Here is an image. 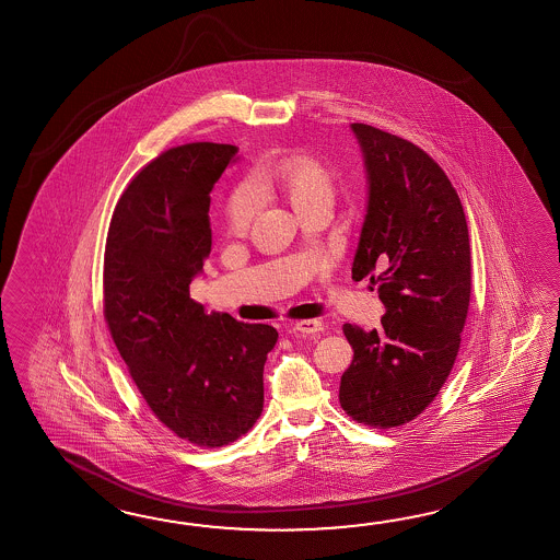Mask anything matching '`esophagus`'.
Listing matches in <instances>:
<instances>
[{
	"mask_svg": "<svg viewBox=\"0 0 560 560\" xmlns=\"http://www.w3.org/2000/svg\"><path fill=\"white\" fill-rule=\"evenodd\" d=\"M293 329L299 334H305V336H313V334H319L324 331V324L319 319H305V322H298L293 325Z\"/></svg>",
	"mask_w": 560,
	"mask_h": 560,
	"instance_id": "34e87169",
	"label": "esophagus"
}]
</instances>
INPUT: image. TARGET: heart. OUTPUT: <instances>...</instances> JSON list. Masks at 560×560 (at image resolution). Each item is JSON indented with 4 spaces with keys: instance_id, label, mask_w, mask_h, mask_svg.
I'll return each mask as SVG.
<instances>
[{
    "instance_id": "b5f03b06",
    "label": "heart",
    "mask_w": 560,
    "mask_h": 560,
    "mask_svg": "<svg viewBox=\"0 0 560 560\" xmlns=\"http://www.w3.org/2000/svg\"><path fill=\"white\" fill-rule=\"evenodd\" d=\"M265 183H273L285 192L295 211L305 209L311 202L319 199H331L334 178L322 162L310 154H289L275 162L262 174ZM259 209V197L249 187L236 188L229 200V224L235 231H245L249 226L255 212Z\"/></svg>"
}]
</instances>
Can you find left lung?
Here are the masks:
<instances>
[{
	"label": "left lung",
	"mask_w": 560,
	"mask_h": 560,
	"mask_svg": "<svg viewBox=\"0 0 560 560\" xmlns=\"http://www.w3.org/2000/svg\"><path fill=\"white\" fill-rule=\"evenodd\" d=\"M368 202L351 277H370L386 307L382 327L343 325L353 361L339 401L353 420L394 428L422 413L460 349L470 303V241L456 188L422 149L351 125Z\"/></svg>",
	"instance_id": "8db88e82"
}]
</instances>
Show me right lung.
Returning a JSON list of instances; mask_svg holds the SVG:
<instances>
[{"instance_id":"right-lung-1","label":"right lung","mask_w":560,"mask_h":560,"mask_svg":"<svg viewBox=\"0 0 560 560\" xmlns=\"http://www.w3.org/2000/svg\"><path fill=\"white\" fill-rule=\"evenodd\" d=\"M235 154L212 142L162 152L122 192L104 250L114 343L154 416L197 446H224L257 422L279 337L190 299L211 253V190Z\"/></svg>"}]
</instances>
